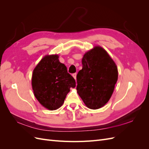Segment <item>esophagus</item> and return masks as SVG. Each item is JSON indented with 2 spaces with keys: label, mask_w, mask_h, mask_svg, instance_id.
Listing matches in <instances>:
<instances>
[{
  "label": "esophagus",
  "mask_w": 149,
  "mask_h": 149,
  "mask_svg": "<svg viewBox=\"0 0 149 149\" xmlns=\"http://www.w3.org/2000/svg\"><path fill=\"white\" fill-rule=\"evenodd\" d=\"M76 75H77V74H76V73H74V74H72V76H73V77L74 78L75 80H76Z\"/></svg>",
  "instance_id": "1"
}]
</instances>
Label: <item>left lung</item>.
<instances>
[{
	"label": "left lung",
	"instance_id": "1",
	"mask_svg": "<svg viewBox=\"0 0 149 149\" xmlns=\"http://www.w3.org/2000/svg\"><path fill=\"white\" fill-rule=\"evenodd\" d=\"M83 68L76 76L77 93L89 109H97L109 101L118 79L115 62L100 46L86 52Z\"/></svg>",
	"mask_w": 149,
	"mask_h": 149
}]
</instances>
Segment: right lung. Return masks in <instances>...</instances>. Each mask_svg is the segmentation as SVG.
<instances>
[{"mask_svg": "<svg viewBox=\"0 0 149 149\" xmlns=\"http://www.w3.org/2000/svg\"><path fill=\"white\" fill-rule=\"evenodd\" d=\"M58 55L45 56L35 66L31 78L34 95L40 104L48 110H56L64 103L76 82L60 62Z\"/></svg>", "mask_w": 149, "mask_h": 149, "instance_id": "1", "label": "right lung"}]
</instances>
